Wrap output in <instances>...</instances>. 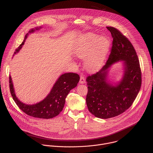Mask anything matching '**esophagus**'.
I'll list each match as a JSON object with an SVG mask.
<instances>
[{
    "instance_id": "esophagus-1",
    "label": "esophagus",
    "mask_w": 153,
    "mask_h": 153,
    "mask_svg": "<svg viewBox=\"0 0 153 153\" xmlns=\"http://www.w3.org/2000/svg\"><path fill=\"white\" fill-rule=\"evenodd\" d=\"M79 83H81V84H83L84 83H85V77H84V76L81 74L80 75V81H79Z\"/></svg>"
}]
</instances>
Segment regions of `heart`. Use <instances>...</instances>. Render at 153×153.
I'll list each match as a JSON object with an SVG mask.
<instances>
[{
	"instance_id": "obj_1",
	"label": "heart",
	"mask_w": 153,
	"mask_h": 153,
	"mask_svg": "<svg viewBox=\"0 0 153 153\" xmlns=\"http://www.w3.org/2000/svg\"><path fill=\"white\" fill-rule=\"evenodd\" d=\"M110 48V41L106 37L95 34L86 35L74 50V54L84 58L85 66L90 71L97 70L103 64Z\"/></svg>"
}]
</instances>
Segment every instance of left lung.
<instances>
[{"label": "left lung", "mask_w": 153, "mask_h": 153, "mask_svg": "<svg viewBox=\"0 0 153 153\" xmlns=\"http://www.w3.org/2000/svg\"><path fill=\"white\" fill-rule=\"evenodd\" d=\"M113 39L111 54L97 73L87 77L86 105L95 117L109 119L119 116L131 106L141 87L142 76L139 59L130 41L116 28L107 27ZM123 61L122 79L115 85L107 80L108 68Z\"/></svg>", "instance_id": "1"}]
</instances>
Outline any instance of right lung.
<instances>
[{"label":"right lung","mask_w":153,"mask_h":153,"mask_svg":"<svg viewBox=\"0 0 153 153\" xmlns=\"http://www.w3.org/2000/svg\"><path fill=\"white\" fill-rule=\"evenodd\" d=\"M40 28H42L40 27L35 29L33 28L29 31V33H33L36 30H39ZM29 33L25 35L23 42L16 50L14 55L22 48ZM79 80V76L76 73H68L62 74L57 79L51 91L44 99L36 104L28 105L22 102L16 97L11 77L10 76L9 77L11 96L20 110L31 117L46 119L53 118L59 114L63 108L65 99L70 91L77 86Z\"/></svg>","instance_id":"obj_1"}]
</instances>
